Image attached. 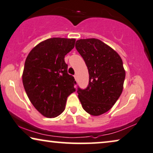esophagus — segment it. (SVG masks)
<instances>
[{"mask_svg":"<svg viewBox=\"0 0 153 153\" xmlns=\"http://www.w3.org/2000/svg\"><path fill=\"white\" fill-rule=\"evenodd\" d=\"M74 78H75V80L77 81V80H78V78H77V75H74Z\"/></svg>","mask_w":153,"mask_h":153,"instance_id":"1","label":"esophagus"}]
</instances>
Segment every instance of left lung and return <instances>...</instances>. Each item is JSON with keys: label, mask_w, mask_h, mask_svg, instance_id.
Listing matches in <instances>:
<instances>
[{"label": "left lung", "mask_w": 153, "mask_h": 153, "mask_svg": "<svg viewBox=\"0 0 153 153\" xmlns=\"http://www.w3.org/2000/svg\"><path fill=\"white\" fill-rule=\"evenodd\" d=\"M75 48L84 59L89 72L86 89L77 92L83 109L94 116L106 113L123 89L125 71L123 60L111 47L96 38L80 39Z\"/></svg>", "instance_id": "1"}]
</instances>
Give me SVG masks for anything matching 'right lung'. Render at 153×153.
Wrapping results in <instances>:
<instances>
[{"label":"right lung","instance_id":"add662e5","mask_svg":"<svg viewBox=\"0 0 153 153\" xmlns=\"http://www.w3.org/2000/svg\"><path fill=\"white\" fill-rule=\"evenodd\" d=\"M75 39L52 38L32 49L26 57L22 82L26 94L37 111L55 117L65 109L67 97L75 91L74 77L68 73L64 57Z\"/></svg>","mask_w":153,"mask_h":153}]
</instances>
